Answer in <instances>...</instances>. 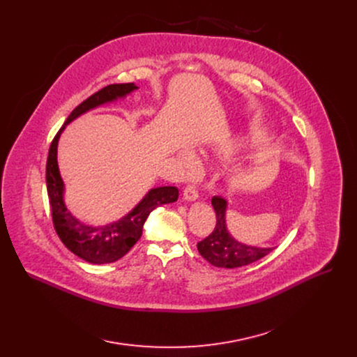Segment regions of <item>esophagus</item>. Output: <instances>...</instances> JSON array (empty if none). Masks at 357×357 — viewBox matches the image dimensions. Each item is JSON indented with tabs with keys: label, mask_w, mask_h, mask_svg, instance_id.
Here are the masks:
<instances>
[{
	"label": "esophagus",
	"mask_w": 357,
	"mask_h": 357,
	"mask_svg": "<svg viewBox=\"0 0 357 357\" xmlns=\"http://www.w3.org/2000/svg\"><path fill=\"white\" fill-rule=\"evenodd\" d=\"M197 197H199V193H197V189L193 185H189V186L185 188V190H183V199L185 200L195 202Z\"/></svg>",
	"instance_id": "obj_1"
}]
</instances>
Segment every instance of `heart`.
<instances>
[{
  "mask_svg": "<svg viewBox=\"0 0 357 357\" xmlns=\"http://www.w3.org/2000/svg\"><path fill=\"white\" fill-rule=\"evenodd\" d=\"M256 141L250 137H240V138H233L229 141H225L223 144H220L216 149V152L222 157H233L241 151H245L248 148H251ZM178 160L181 161V165L183 167V169L186 171H192L196 167V155L193 154L192 149H181L176 152Z\"/></svg>",
  "mask_w": 357,
  "mask_h": 357,
  "instance_id": "b5f03b06",
  "label": "heart"
}]
</instances>
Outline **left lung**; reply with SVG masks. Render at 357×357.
I'll return each instance as SVG.
<instances>
[{
  "label": "left lung",
  "instance_id": "left-lung-1",
  "mask_svg": "<svg viewBox=\"0 0 357 357\" xmlns=\"http://www.w3.org/2000/svg\"><path fill=\"white\" fill-rule=\"evenodd\" d=\"M212 205L216 212V227L205 240L197 243L200 256L215 267L237 268L248 266L267 256L275 247H257L248 245L236 240L226 222L227 200L222 196H213Z\"/></svg>",
  "mask_w": 357,
  "mask_h": 357
}]
</instances>
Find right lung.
Segmentation results:
<instances>
[{
  "mask_svg": "<svg viewBox=\"0 0 357 357\" xmlns=\"http://www.w3.org/2000/svg\"><path fill=\"white\" fill-rule=\"evenodd\" d=\"M135 90H138V86L134 83L110 84L90 96L70 113L49 148L46 162V188L50 208H52L55 230L62 243L73 254L91 264H110L124 257L139 240L144 223L149 213L161 205L176 202L179 196V190L175 186L152 188L127 215L116 222L101 226H93L79 220L66 206L65 182L58 165V144L62 132L66 126L77 117L97 107L127 98Z\"/></svg>",
  "mask_w": 357,
  "mask_h": 357,
  "instance_id": "add662e5",
  "label": "right lung"
}]
</instances>
